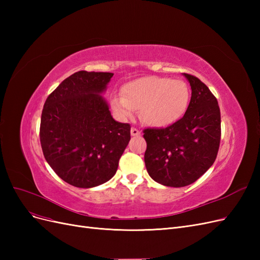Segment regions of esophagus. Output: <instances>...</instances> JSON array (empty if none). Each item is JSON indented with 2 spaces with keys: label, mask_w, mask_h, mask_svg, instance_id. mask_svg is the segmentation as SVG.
Instances as JSON below:
<instances>
[{
  "label": "esophagus",
  "mask_w": 260,
  "mask_h": 260,
  "mask_svg": "<svg viewBox=\"0 0 260 260\" xmlns=\"http://www.w3.org/2000/svg\"><path fill=\"white\" fill-rule=\"evenodd\" d=\"M131 136L132 137H140L141 136V131L138 130L137 128H131Z\"/></svg>",
  "instance_id": "obj_1"
}]
</instances>
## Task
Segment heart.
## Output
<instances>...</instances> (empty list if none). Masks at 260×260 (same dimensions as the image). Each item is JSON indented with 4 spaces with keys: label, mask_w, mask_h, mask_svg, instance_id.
Listing matches in <instances>:
<instances>
[{
    "label": "heart",
    "mask_w": 260,
    "mask_h": 260,
    "mask_svg": "<svg viewBox=\"0 0 260 260\" xmlns=\"http://www.w3.org/2000/svg\"><path fill=\"white\" fill-rule=\"evenodd\" d=\"M190 99V88L183 80L148 76L124 84L122 95L111 99V108L121 120L141 109V119L145 124L167 128L185 115Z\"/></svg>",
    "instance_id": "1"
}]
</instances>
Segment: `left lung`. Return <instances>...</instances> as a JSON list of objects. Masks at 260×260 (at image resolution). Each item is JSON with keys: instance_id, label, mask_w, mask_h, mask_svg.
Wrapping results in <instances>:
<instances>
[{"instance_id": "8db88e82", "label": "left lung", "mask_w": 260, "mask_h": 260, "mask_svg": "<svg viewBox=\"0 0 260 260\" xmlns=\"http://www.w3.org/2000/svg\"><path fill=\"white\" fill-rule=\"evenodd\" d=\"M183 76L192 90L185 115L170 127L147 128L143 136L149 177L171 187L186 186L205 174L216 160L221 136L217 99L199 78Z\"/></svg>"}]
</instances>
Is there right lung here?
<instances>
[{"label":"right lung","mask_w":260,"mask_h":260,"mask_svg":"<svg viewBox=\"0 0 260 260\" xmlns=\"http://www.w3.org/2000/svg\"><path fill=\"white\" fill-rule=\"evenodd\" d=\"M114 74L78 72L46 99L40 141L46 161L70 185L107 182L130 141V124L116 121L102 96Z\"/></svg>","instance_id":"obj_1"}]
</instances>
